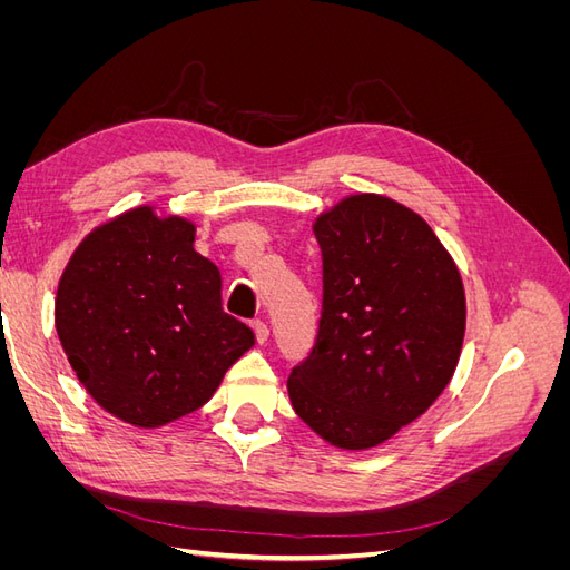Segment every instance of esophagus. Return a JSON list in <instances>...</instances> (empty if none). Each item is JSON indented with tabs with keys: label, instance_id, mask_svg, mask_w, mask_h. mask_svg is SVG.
Returning <instances> with one entry per match:
<instances>
[{
	"label": "esophagus",
	"instance_id": "34e87169",
	"mask_svg": "<svg viewBox=\"0 0 570 570\" xmlns=\"http://www.w3.org/2000/svg\"><path fill=\"white\" fill-rule=\"evenodd\" d=\"M252 325H254V333H256V342L264 344L268 340V323L262 321V318H256Z\"/></svg>",
	"mask_w": 570,
	"mask_h": 570
}]
</instances>
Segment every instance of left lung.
<instances>
[{"mask_svg":"<svg viewBox=\"0 0 570 570\" xmlns=\"http://www.w3.org/2000/svg\"><path fill=\"white\" fill-rule=\"evenodd\" d=\"M323 308L316 344L287 377L297 416L340 450H368L450 385L465 331L463 283L428 223L381 195L316 218Z\"/></svg>","mask_w":570,"mask_h":570,"instance_id":"8db88e82","label":"left lung"}]
</instances>
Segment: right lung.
<instances>
[{
    "label": "right lung",
    "instance_id": "1",
    "mask_svg": "<svg viewBox=\"0 0 570 570\" xmlns=\"http://www.w3.org/2000/svg\"><path fill=\"white\" fill-rule=\"evenodd\" d=\"M57 333L78 381L116 419L159 428L212 400L254 344L223 312L220 271L195 226L137 206L95 228L57 289Z\"/></svg>",
    "mask_w": 570,
    "mask_h": 570
}]
</instances>
